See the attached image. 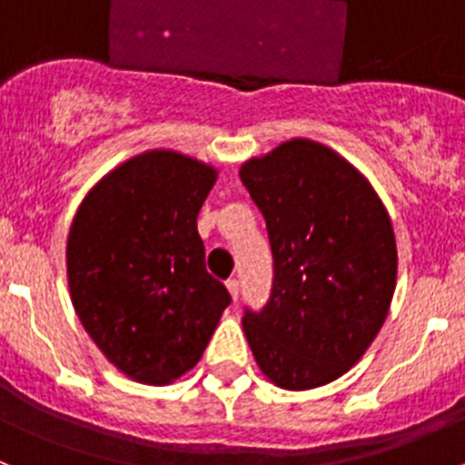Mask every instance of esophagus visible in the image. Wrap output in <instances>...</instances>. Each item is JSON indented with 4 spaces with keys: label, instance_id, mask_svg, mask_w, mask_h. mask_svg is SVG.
Instances as JSON below:
<instances>
[{
    "label": "esophagus",
    "instance_id": "esophagus-1",
    "mask_svg": "<svg viewBox=\"0 0 465 465\" xmlns=\"http://www.w3.org/2000/svg\"><path fill=\"white\" fill-rule=\"evenodd\" d=\"M225 286H228V291H230V298L232 300L240 298V282H237V279H228V282H225Z\"/></svg>",
    "mask_w": 465,
    "mask_h": 465
}]
</instances>
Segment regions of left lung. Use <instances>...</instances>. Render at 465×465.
<instances>
[{
    "label": "left lung",
    "instance_id": "obj_1",
    "mask_svg": "<svg viewBox=\"0 0 465 465\" xmlns=\"http://www.w3.org/2000/svg\"><path fill=\"white\" fill-rule=\"evenodd\" d=\"M242 183L268 225V305L244 312L258 368L289 391L316 389L359 363L396 291L391 219L351 163L312 139L246 160Z\"/></svg>",
    "mask_w": 465,
    "mask_h": 465
}]
</instances>
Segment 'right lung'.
Instances as JSON below:
<instances>
[{
	"label": "right lung",
	"mask_w": 465,
	"mask_h": 465,
	"mask_svg": "<svg viewBox=\"0 0 465 465\" xmlns=\"http://www.w3.org/2000/svg\"><path fill=\"white\" fill-rule=\"evenodd\" d=\"M216 170L146 151L97 182L67 240L72 305L123 375L163 386L203 359L230 293L204 268L197 213Z\"/></svg>",
	"instance_id": "1"
}]
</instances>
